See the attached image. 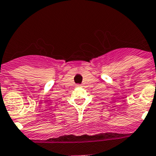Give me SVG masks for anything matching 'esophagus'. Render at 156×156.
Here are the masks:
<instances>
[{"instance_id":"esophagus-1","label":"esophagus","mask_w":156,"mask_h":156,"mask_svg":"<svg viewBox=\"0 0 156 156\" xmlns=\"http://www.w3.org/2000/svg\"><path fill=\"white\" fill-rule=\"evenodd\" d=\"M77 86H78V87H80V85H77Z\"/></svg>"}]
</instances>
